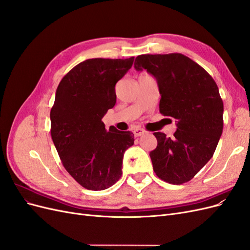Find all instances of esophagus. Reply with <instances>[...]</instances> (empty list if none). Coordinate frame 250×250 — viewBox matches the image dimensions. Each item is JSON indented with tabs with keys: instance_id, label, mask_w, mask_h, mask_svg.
I'll list each match as a JSON object with an SVG mask.
<instances>
[{
	"instance_id": "34e87169",
	"label": "esophagus",
	"mask_w": 250,
	"mask_h": 250,
	"mask_svg": "<svg viewBox=\"0 0 250 250\" xmlns=\"http://www.w3.org/2000/svg\"><path fill=\"white\" fill-rule=\"evenodd\" d=\"M134 133V137H141L144 133H146V130L143 129V128H137V129H134L133 131Z\"/></svg>"
}]
</instances>
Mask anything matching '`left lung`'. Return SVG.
<instances>
[{"label":"left lung","mask_w":250,"mask_h":250,"mask_svg":"<svg viewBox=\"0 0 250 250\" xmlns=\"http://www.w3.org/2000/svg\"><path fill=\"white\" fill-rule=\"evenodd\" d=\"M137 71L147 70L160 88V112L176 120L173 138L154 132L157 146L150 152L158 178L172 185L190 181L214 155L223 130V101L213 77L180 53L144 54Z\"/></svg>","instance_id":"left-lung-1"}]
</instances>
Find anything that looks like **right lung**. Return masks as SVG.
<instances>
[{"label":"right lung","instance_id":"1","mask_svg":"<svg viewBox=\"0 0 250 250\" xmlns=\"http://www.w3.org/2000/svg\"><path fill=\"white\" fill-rule=\"evenodd\" d=\"M92 58L65 74L51 108V137L64 169L87 190L108 188L122 176L124 152L133 133L105 129L102 118L116 104V83L133 63Z\"/></svg>","mask_w":250,"mask_h":250}]
</instances>
